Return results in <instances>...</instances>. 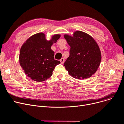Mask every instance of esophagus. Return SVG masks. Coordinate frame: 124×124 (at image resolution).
<instances>
[{
	"mask_svg": "<svg viewBox=\"0 0 124 124\" xmlns=\"http://www.w3.org/2000/svg\"><path fill=\"white\" fill-rule=\"evenodd\" d=\"M60 61L61 64H63L64 62V58H61L60 60Z\"/></svg>",
	"mask_w": 124,
	"mask_h": 124,
	"instance_id": "1",
	"label": "esophagus"
}]
</instances>
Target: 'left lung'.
Masks as SVG:
<instances>
[{
	"instance_id": "1",
	"label": "left lung",
	"mask_w": 124,
	"mask_h": 124,
	"mask_svg": "<svg viewBox=\"0 0 124 124\" xmlns=\"http://www.w3.org/2000/svg\"><path fill=\"white\" fill-rule=\"evenodd\" d=\"M64 37L70 46L69 56L64 64L69 74L78 79L92 77L101 60L97 43L91 35L81 31H75L73 36L64 34Z\"/></svg>"
}]
</instances>
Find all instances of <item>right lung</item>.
I'll return each instance as SVG.
<instances>
[{
	"mask_svg": "<svg viewBox=\"0 0 124 124\" xmlns=\"http://www.w3.org/2000/svg\"><path fill=\"white\" fill-rule=\"evenodd\" d=\"M55 34L47 40L44 33L30 36L21 46L19 62L26 74L31 79L42 82L50 78L55 66L60 62L54 59V52L51 46L60 37Z\"/></svg>",
	"mask_w": 124,
	"mask_h": 124,
	"instance_id": "obj_1",
	"label": "right lung"
}]
</instances>
